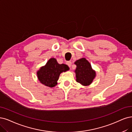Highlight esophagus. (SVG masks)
Returning <instances> with one entry per match:
<instances>
[{"instance_id":"34e87169","label":"esophagus","mask_w":132,"mask_h":132,"mask_svg":"<svg viewBox=\"0 0 132 132\" xmlns=\"http://www.w3.org/2000/svg\"><path fill=\"white\" fill-rule=\"evenodd\" d=\"M66 63H67V65L69 66V67L71 68V65H72V62H71V61H67V62H66Z\"/></svg>"}]
</instances>
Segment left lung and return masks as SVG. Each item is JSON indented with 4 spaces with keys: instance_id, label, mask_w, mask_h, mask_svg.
<instances>
[{
    "instance_id": "left-lung-1",
    "label": "left lung",
    "mask_w": 132,
    "mask_h": 132,
    "mask_svg": "<svg viewBox=\"0 0 132 132\" xmlns=\"http://www.w3.org/2000/svg\"><path fill=\"white\" fill-rule=\"evenodd\" d=\"M77 67L75 71L76 81L83 86L90 85L96 76V71L92 69L91 63L85 57L75 62Z\"/></svg>"
}]
</instances>
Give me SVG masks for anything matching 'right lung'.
Returning <instances> with one entry per match:
<instances>
[{"label":"right lung","mask_w":132,"mask_h":132,"mask_svg":"<svg viewBox=\"0 0 132 132\" xmlns=\"http://www.w3.org/2000/svg\"><path fill=\"white\" fill-rule=\"evenodd\" d=\"M70 70L67 65L59 64L56 59L52 57L49 59L46 64L40 67L37 71L38 80L45 86L53 87L57 84V80L61 73Z\"/></svg>","instance_id":"right-lung-1"}]
</instances>
